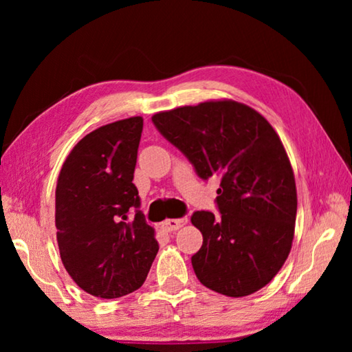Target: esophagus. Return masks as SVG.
I'll use <instances>...</instances> for the list:
<instances>
[{
    "label": "esophagus",
    "instance_id": "esophagus-1",
    "mask_svg": "<svg viewBox=\"0 0 352 352\" xmlns=\"http://www.w3.org/2000/svg\"><path fill=\"white\" fill-rule=\"evenodd\" d=\"M188 223V219L186 217H183V219H168V220H164V222H162V228L164 230V231H177L178 228H182L183 225H186Z\"/></svg>",
    "mask_w": 352,
    "mask_h": 352
}]
</instances>
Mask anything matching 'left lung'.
<instances>
[{
	"label": "left lung",
	"instance_id": "1",
	"mask_svg": "<svg viewBox=\"0 0 352 352\" xmlns=\"http://www.w3.org/2000/svg\"><path fill=\"white\" fill-rule=\"evenodd\" d=\"M200 178L222 177L220 217L195 211L204 245L190 261L205 287L252 295L281 270L295 234L296 186L287 152L270 122L231 99L206 100L152 116Z\"/></svg>",
	"mask_w": 352,
	"mask_h": 352
}]
</instances>
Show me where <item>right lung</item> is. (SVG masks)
<instances>
[{"label":"right lung","instance_id":"add662e5","mask_svg":"<svg viewBox=\"0 0 352 352\" xmlns=\"http://www.w3.org/2000/svg\"><path fill=\"white\" fill-rule=\"evenodd\" d=\"M142 118L93 130L65 160L56 188V228L68 275L87 294L119 298L140 289L158 253L133 182Z\"/></svg>","mask_w":352,"mask_h":352}]
</instances>
